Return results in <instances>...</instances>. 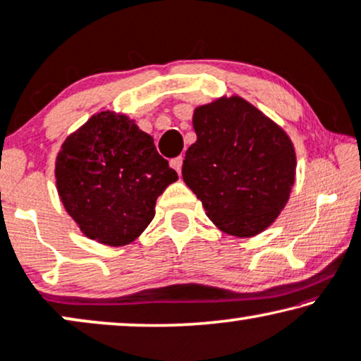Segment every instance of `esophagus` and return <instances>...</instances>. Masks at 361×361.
Wrapping results in <instances>:
<instances>
[{
	"mask_svg": "<svg viewBox=\"0 0 361 361\" xmlns=\"http://www.w3.org/2000/svg\"><path fill=\"white\" fill-rule=\"evenodd\" d=\"M170 165H171L173 170H176L178 173H181V166H183V157L173 158V160L170 161Z\"/></svg>",
	"mask_w": 361,
	"mask_h": 361,
	"instance_id": "34e87169",
	"label": "esophagus"
}]
</instances>
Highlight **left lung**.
<instances>
[{"mask_svg": "<svg viewBox=\"0 0 361 361\" xmlns=\"http://www.w3.org/2000/svg\"><path fill=\"white\" fill-rule=\"evenodd\" d=\"M196 142L183 160L190 186L221 231L238 238L274 223L295 180V152L279 125L233 95L195 110Z\"/></svg>", "mask_w": 361, "mask_h": 361, "instance_id": "obj_1", "label": "left lung"}]
</instances>
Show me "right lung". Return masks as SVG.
<instances>
[{
    "label": "right lung",
    "mask_w": 361,
    "mask_h": 361,
    "mask_svg": "<svg viewBox=\"0 0 361 361\" xmlns=\"http://www.w3.org/2000/svg\"><path fill=\"white\" fill-rule=\"evenodd\" d=\"M176 171L133 120L99 112L62 143L56 160L61 201L85 236L123 246L155 216L157 198Z\"/></svg>",
    "instance_id": "1"
}]
</instances>
